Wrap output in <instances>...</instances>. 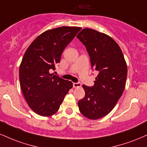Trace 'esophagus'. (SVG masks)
Here are the masks:
<instances>
[{
  "label": "esophagus",
  "mask_w": 147,
  "mask_h": 147,
  "mask_svg": "<svg viewBox=\"0 0 147 147\" xmlns=\"http://www.w3.org/2000/svg\"><path fill=\"white\" fill-rule=\"evenodd\" d=\"M81 86H82V84L79 83H73V87L74 88H79V87H81Z\"/></svg>",
  "instance_id": "esophagus-1"
}]
</instances>
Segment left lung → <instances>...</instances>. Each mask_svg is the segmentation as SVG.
I'll return each mask as SVG.
<instances>
[{"instance_id": "left-lung-1", "label": "left lung", "mask_w": 147, "mask_h": 147, "mask_svg": "<svg viewBox=\"0 0 147 147\" xmlns=\"http://www.w3.org/2000/svg\"><path fill=\"white\" fill-rule=\"evenodd\" d=\"M77 38L86 46L92 68L99 72L93 86L83 85L86 94L78 102L79 109L86 117L97 119L109 114L122 96L127 65L120 48L111 36L85 28Z\"/></svg>"}]
</instances>
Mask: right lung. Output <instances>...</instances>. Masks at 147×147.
<instances>
[{
    "mask_svg": "<svg viewBox=\"0 0 147 147\" xmlns=\"http://www.w3.org/2000/svg\"><path fill=\"white\" fill-rule=\"evenodd\" d=\"M81 30L63 26L47 30L27 49L19 68L20 85L28 106L36 114L48 117L56 113L72 88L70 81L50 72Z\"/></svg>",
    "mask_w": 147,
    "mask_h": 147,
    "instance_id": "obj_1",
    "label": "right lung"
}]
</instances>
